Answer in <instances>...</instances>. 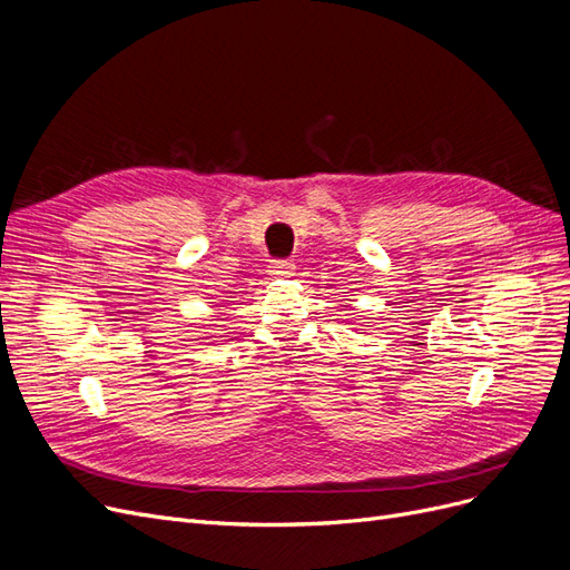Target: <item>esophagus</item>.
Here are the masks:
<instances>
[{"label": "esophagus", "mask_w": 570, "mask_h": 570, "mask_svg": "<svg viewBox=\"0 0 570 570\" xmlns=\"http://www.w3.org/2000/svg\"><path fill=\"white\" fill-rule=\"evenodd\" d=\"M292 271H295V264H292L289 258H273L268 266V273L273 278H287V275H292Z\"/></svg>", "instance_id": "1"}]
</instances>
